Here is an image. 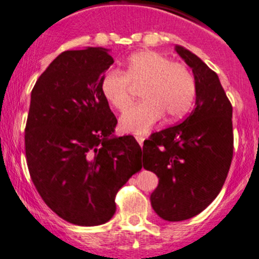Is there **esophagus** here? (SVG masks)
<instances>
[{
	"mask_svg": "<svg viewBox=\"0 0 259 259\" xmlns=\"http://www.w3.org/2000/svg\"><path fill=\"white\" fill-rule=\"evenodd\" d=\"M136 140H137V142L140 143V146L142 147L143 141H145V137H143V136H136Z\"/></svg>",
	"mask_w": 259,
	"mask_h": 259,
	"instance_id": "esophagus-1",
	"label": "esophagus"
}]
</instances>
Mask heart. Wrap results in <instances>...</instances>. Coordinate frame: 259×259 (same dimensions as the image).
I'll return each mask as SVG.
<instances>
[{"label": "heart", "mask_w": 259, "mask_h": 259, "mask_svg": "<svg viewBox=\"0 0 259 259\" xmlns=\"http://www.w3.org/2000/svg\"><path fill=\"white\" fill-rule=\"evenodd\" d=\"M132 85L142 87L143 101L122 114L119 127L135 135L147 133L165 116L168 122L183 118L196 98V79L191 69L152 50L132 54L123 71L109 69L99 83L104 101L121 112L132 101Z\"/></svg>", "instance_id": "obj_1"}]
</instances>
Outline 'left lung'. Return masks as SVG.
Instances as JSON below:
<instances>
[{
	"mask_svg": "<svg viewBox=\"0 0 259 259\" xmlns=\"http://www.w3.org/2000/svg\"><path fill=\"white\" fill-rule=\"evenodd\" d=\"M175 50L196 79L195 108L142 147L143 167L160 179L151 205L168 222L201 213L222 190L233 158V108L217 73L188 49Z\"/></svg>",
	"mask_w": 259,
	"mask_h": 259,
	"instance_id": "left-lung-1",
	"label": "left lung"
}]
</instances>
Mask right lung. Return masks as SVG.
Listing matches in <instances>:
<instances>
[{
  "label": "right lung",
  "instance_id": "add662e5",
  "mask_svg": "<svg viewBox=\"0 0 259 259\" xmlns=\"http://www.w3.org/2000/svg\"><path fill=\"white\" fill-rule=\"evenodd\" d=\"M109 50L61 53L31 92L25 151L37 193L71 224L93 227L116 213L119 189L142 168L132 136H113L117 118L101 94Z\"/></svg>",
  "mask_w": 259,
  "mask_h": 259
}]
</instances>
